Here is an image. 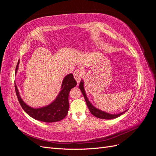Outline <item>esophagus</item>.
<instances>
[{"instance_id":"1","label":"esophagus","mask_w":156,"mask_h":156,"mask_svg":"<svg viewBox=\"0 0 156 156\" xmlns=\"http://www.w3.org/2000/svg\"><path fill=\"white\" fill-rule=\"evenodd\" d=\"M83 71H81V69H77L76 71H75L73 75H74V77L75 79V80L77 81V83L80 81V80L83 77Z\"/></svg>"}]
</instances>
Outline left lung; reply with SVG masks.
Returning <instances> with one entry per match:
<instances>
[{
	"label": "left lung",
	"mask_w": 156,
	"mask_h": 156,
	"mask_svg": "<svg viewBox=\"0 0 156 156\" xmlns=\"http://www.w3.org/2000/svg\"><path fill=\"white\" fill-rule=\"evenodd\" d=\"M79 88H80V90L82 92L83 95V97L85 100V101H86V104L87 105V107L89 110H90V112L93 114L94 116H95L97 118H99V119H116L117 117H119V116L121 115L125 112H123L122 113H120L118 114H110L108 113H106L104 112V111H101L98 110L97 108H96L94 106H92L91 104L87 98L86 96V95H85V92L84 90V87H83V82L82 81H81L80 84H79Z\"/></svg>",
	"instance_id": "obj_1"
}]
</instances>
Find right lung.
Here are the masks:
<instances>
[{
  "label": "right lung",
  "mask_w": 156,
  "mask_h": 156,
  "mask_svg": "<svg viewBox=\"0 0 156 156\" xmlns=\"http://www.w3.org/2000/svg\"><path fill=\"white\" fill-rule=\"evenodd\" d=\"M20 60L16 66L15 73L17 71ZM77 85V81L73 77V74H69L63 79L61 91L57 96L56 100L46 107L40 108H32L22 100L17 90V85L15 84V88L18 100L22 108L28 115L34 119L45 122H54L61 120L67 115L69 104V94L73 87Z\"/></svg>",
  "instance_id": "right-lung-1"
}]
</instances>
